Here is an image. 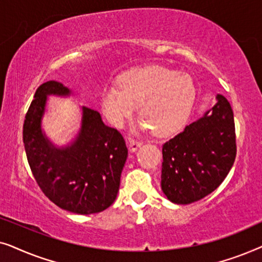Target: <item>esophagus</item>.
Segmentation results:
<instances>
[{"mask_svg":"<svg viewBox=\"0 0 262 262\" xmlns=\"http://www.w3.org/2000/svg\"><path fill=\"white\" fill-rule=\"evenodd\" d=\"M141 145H142V142L139 141H135V139H130V141H128V146H130V150L132 152H135Z\"/></svg>","mask_w":262,"mask_h":262,"instance_id":"esophagus-1","label":"esophagus"}]
</instances>
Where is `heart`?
<instances>
[{
	"label": "heart",
	"instance_id": "heart-1",
	"mask_svg": "<svg viewBox=\"0 0 262 262\" xmlns=\"http://www.w3.org/2000/svg\"><path fill=\"white\" fill-rule=\"evenodd\" d=\"M194 100L195 85L188 75L151 66L123 74L118 85H106L101 108L111 124L123 127L139 105V127L163 137L184 125Z\"/></svg>",
	"mask_w": 262,
	"mask_h": 262
}]
</instances>
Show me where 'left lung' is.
Here are the masks:
<instances>
[{
    "instance_id": "1",
    "label": "left lung",
    "mask_w": 262,
    "mask_h": 262,
    "mask_svg": "<svg viewBox=\"0 0 262 262\" xmlns=\"http://www.w3.org/2000/svg\"><path fill=\"white\" fill-rule=\"evenodd\" d=\"M203 117L163 144L161 188L174 204H191L213 192L236 157L234 113L223 95Z\"/></svg>"
}]
</instances>
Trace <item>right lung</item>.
Masks as SVG:
<instances>
[{
    "instance_id": "1",
    "label": "right lung",
    "mask_w": 262,
    "mask_h": 262,
    "mask_svg": "<svg viewBox=\"0 0 262 262\" xmlns=\"http://www.w3.org/2000/svg\"><path fill=\"white\" fill-rule=\"evenodd\" d=\"M71 94L57 81L37 89L25 117V151L35 181L52 203L74 213H98L117 198L127 148L120 132L85 106L81 107L80 130L69 144L58 146L50 141L41 127L48 98Z\"/></svg>"
}]
</instances>
